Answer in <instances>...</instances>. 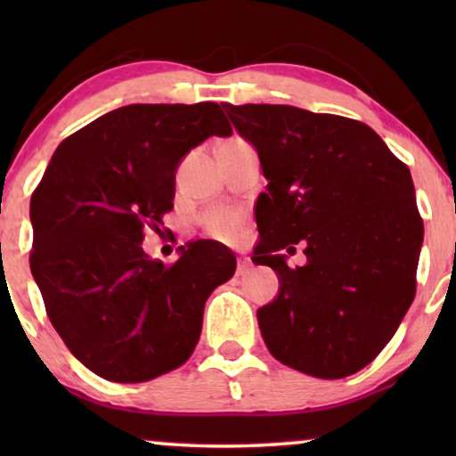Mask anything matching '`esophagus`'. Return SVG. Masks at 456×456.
Wrapping results in <instances>:
<instances>
[{"mask_svg":"<svg viewBox=\"0 0 456 456\" xmlns=\"http://www.w3.org/2000/svg\"><path fill=\"white\" fill-rule=\"evenodd\" d=\"M251 272V261L247 257L239 261V267H236V276H245V273Z\"/></svg>","mask_w":456,"mask_h":456,"instance_id":"1","label":"esophagus"}]
</instances>
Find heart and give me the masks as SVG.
Listing matches in <instances>:
<instances>
[{
  "label": "heart",
  "mask_w": 456,
  "mask_h": 456,
  "mask_svg": "<svg viewBox=\"0 0 456 456\" xmlns=\"http://www.w3.org/2000/svg\"><path fill=\"white\" fill-rule=\"evenodd\" d=\"M242 222V216L239 211L230 209V208H214L209 209L208 214H203L201 224L203 228L208 230L209 234L220 236V239H230L239 232Z\"/></svg>",
  "instance_id": "1"
}]
</instances>
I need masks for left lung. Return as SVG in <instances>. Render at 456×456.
Returning <instances> with one entry per match:
<instances>
[{
    "label": "left lung",
    "instance_id": "left-lung-1",
    "mask_svg": "<svg viewBox=\"0 0 456 456\" xmlns=\"http://www.w3.org/2000/svg\"><path fill=\"white\" fill-rule=\"evenodd\" d=\"M222 108L270 180L255 209L253 264L278 273L280 292L257 311L261 336L292 370L353 376L388 345L415 298L423 220L409 167L351 118L270 103ZM298 241L308 264L292 271L279 251Z\"/></svg>",
    "mask_w": 456,
    "mask_h": 456
}]
</instances>
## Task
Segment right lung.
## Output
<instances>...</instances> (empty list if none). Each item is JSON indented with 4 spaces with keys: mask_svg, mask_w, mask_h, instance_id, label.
<instances>
[{
    "mask_svg": "<svg viewBox=\"0 0 456 456\" xmlns=\"http://www.w3.org/2000/svg\"><path fill=\"white\" fill-rule=\"evenodd\" d=\"M214 134H232L214 102L124 105L66 136L30 197L47 317L99 378L136 384L186 363L205 301L234 276V253L216 240L191 242L174 264L141 247L174 208L180 159Z\"/></svg>",
    "mask_w": 456,
    "mask_h": 456,
    "instance_id": "obj_1",
    "label": "right lung"
}]
</instances>
